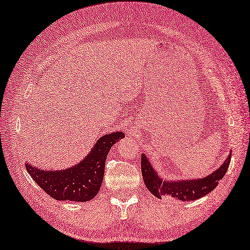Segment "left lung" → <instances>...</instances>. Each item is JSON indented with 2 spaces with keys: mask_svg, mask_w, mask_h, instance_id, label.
<instances>
[{
  "mask_svg": "<svg viewBox=\"0 0 250 250\" xmlns=\"http://www.w3.org/2000/svg\"><path fill=\"white\" fill-rule=\"evenodd\" d=\"M230 159L231 154H229L226 160L216 171L204 178L168 181L163 180L158 176L150 162L143 154L141 156V171L146 188L157 198L169 196L174 199L182 200V202H191V200H196L214 190L218 185V181L223 179L226 174Z\"/></svg>",
  "mask_w": 250,
  "mask_h": 250,
  "instance_id": "1",
  "label": "left lung"
}]
</instances>
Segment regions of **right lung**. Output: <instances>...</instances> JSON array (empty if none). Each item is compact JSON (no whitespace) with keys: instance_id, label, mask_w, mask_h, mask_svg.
Returning a JSON list of instances; mask_svg holds the SVG:
<instances>
[{"instance_id":"obj_1","label":"right lung","mask_w":250,"mask_h":250,"mask_svg":"<svg viewBox=\"0 0 250 250\" xmlns=\"http://www.w3.org/2000/svg\"><path fill=\"white\" fill-rule=\"evenodd\" d=\"M125 133L115 131L97 140L89 155L76 166L62 171H46L26 163L27 173L42 190L56 200L88 202L99 193L105 173V162L111 146Z\"/></svg>"}]
</instances>
